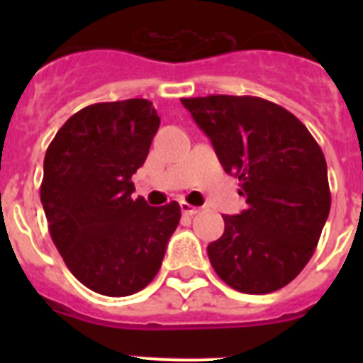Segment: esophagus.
Masks as SVG:
<instances>
[{
    "label": "esophagus",
    "instance_id": "obj_1",
    "mask_svg": "<svg viewBox=\"0 0 363 363\" xmlns=\"http://www.w3.org/2000/svg\"><path fill=\"white\" fill-rule=\"evenodd\" d=\"M179 209H182V214H185V216H194V214L200 213V209H198V207L187 203V201H182V203H179Z\"/></svg>",
    "mask_w": 363,
    "mask_h": 363
}]
</instances>
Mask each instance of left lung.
Returning <instances> with one entry per match:
<instances>
[{
	"instance_id": "left-lung-1",
	"label": "left lung",
	"mask_w": 363,
	"mask_h": 363,
	"mask_svg": "<svg viewBox=\"0 0 363 363\" xmlns=\"http://www.w3.org/2000/svg\"><path fill=\"white\" fill-rule=\"evenodd\" d=\"M182 104L247 198L245 211L223 216L225 230L207 247L211 265L240 293L281 289L311 259L331 209L322 149L294 114L267 99L216 94Z\"/></svg>"
}]
</instances>
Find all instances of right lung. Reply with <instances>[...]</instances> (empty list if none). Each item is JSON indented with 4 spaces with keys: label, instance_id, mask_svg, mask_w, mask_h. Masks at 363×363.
<instances>
[{
    "label": "right lung",
    "instance_id": "add662e5",
    "mask_svg": "<svg viewBox=\"0 0 363 363\" xmlns=\"http://www.w3.org/2000/svg\"><path fill=\"white\" fill-rule=\"evenodd\" d=\"M160 118L149 99L94 104L65 121L43 162L41 203L54 245L85 287L129 296L152 281L182 211L133 198Z\"/></svg>",
    "mask_w": 363,
    "mask_h": 363
}]
</instances>
